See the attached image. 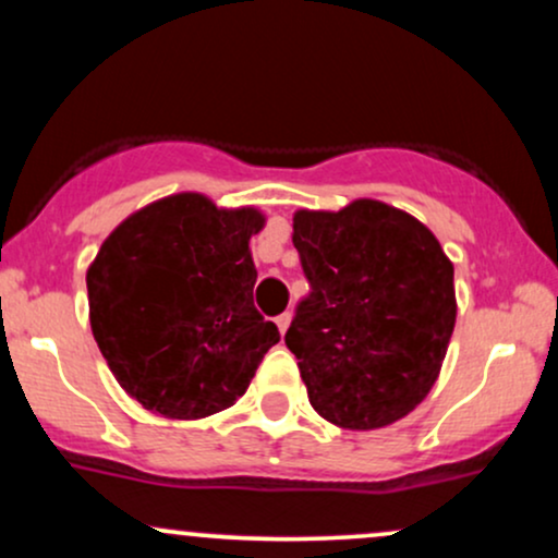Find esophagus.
<instances>
[{"label": "esophagus", "mask_w": 558, "mask_h": 558, "mask_svg": "<svg viewBox=\"0 0 558 558\" xmlns=\"http://www.w3.org/2000/svg\"><path fill=\"white\" fill-rule=\"evenodd\" d=\"M275 325H278L280 336H283V332L288 330V325H291V312H283V315H278V317H275Z\"/></svg>", "instance_id": "esophagus-1"}]
</instances>
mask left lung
<instances>
[{
	"label": "left lung",
	"mask_w": 558,
	"mask_h": 558,
	"mask_svg": "<svg viewBox=\"0 0 558 558\" xmlns=\"http://www.w3.org/2000/svg\"><path fill=\"white\" fill-rule=\"evenodd\" d=\"M293 246L312 291L286 345L310 403L345 430H377L430 393L446 360L453 265L417 217L377 198L299 209Z\"/></svg>",
	"instance_id": "left-lung-1"
}]
</instances>
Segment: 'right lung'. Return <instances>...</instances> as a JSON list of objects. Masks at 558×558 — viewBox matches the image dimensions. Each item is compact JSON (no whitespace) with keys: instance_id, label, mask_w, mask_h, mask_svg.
<instances>
[{"instance_id":"right-lung-1","label":"right lung","mask_w":558,"mask_h":558,"mask_svg":"<svg viewBox=\"0 0 558 558\" xmlns=\"http://www.w3.org/2000/svg\"><path fill=\"white\" fill-rule=\"evenodd\" d=\"M254 207L172 194L125 217L88 265V319L131 399L168 420H202L246 393L280 341L254 306Z\"/></svg>"}]
</instances>
